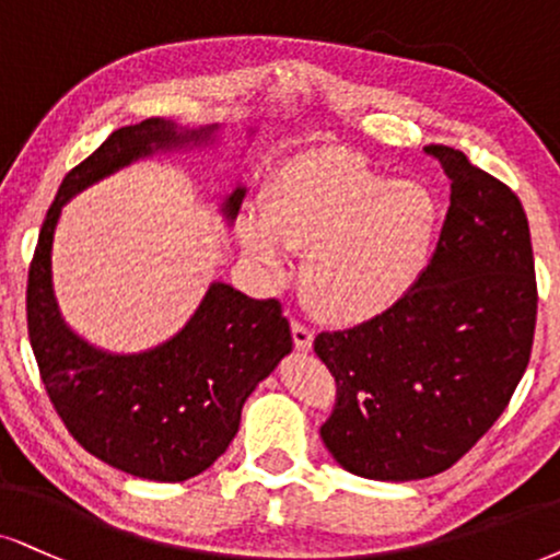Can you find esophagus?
Masks as SVG:
<instances>
[{"label":"esophagus","instance_id":"obj_1","mask_svg":"<svg viewBox=\"0 0 560 560\" xmlns=\"http://www.w3.org/2000/svg\"><path fill=\"white\" fill-rule=\"evenodd\" d=\"M292 338H294V346L300 351H310L313 349V330L307 328V325L300 323V320H292Z\"/></svg>","mask_w":560,"mask_h":560}]
</instances>
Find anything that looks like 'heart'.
I'll use <instances>...</instances> for the list:
<instances>
[{"instance_id": "b5f03b06", "label": "heart", "mask_w": 560, "mask_h": 560, "mask_svg": "<svg viewBox=\"0 0 560 560\" xmlns=\"http://www.w3.org/2000/svg\"><path fill=\"white\" fill-rule=\"evenodd\" d=\"M439 207L419 180H393L353 154L307 152L268 183L264 207L245 209L237 235L268 273L307 247L302 284L332 320H366L408 294L429 264Z\"/></svg>"}]
</instances>
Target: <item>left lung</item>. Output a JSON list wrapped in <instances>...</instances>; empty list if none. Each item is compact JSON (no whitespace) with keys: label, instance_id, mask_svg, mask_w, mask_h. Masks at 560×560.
Returning a JSON list of instances; mask_svg holds the SVG:
<instances>
[{"label":"left lung","instance_id":"1","mask_svg":"<svg viewBox=\"0 0 560 560\" xmlns=\"http://www.w3.org/2000/svg\"><path fill=\"white\" fill-rule=\"evenodd\" d=\"M423 150L450 178L429 266L390 310L315 338L336 377L323 444L353 476L395 483L452 468L493 427L527 370L537 317L520 198L459 150Z\"/></svg>","mask_w":560,"mask_h":560}]
</instances>
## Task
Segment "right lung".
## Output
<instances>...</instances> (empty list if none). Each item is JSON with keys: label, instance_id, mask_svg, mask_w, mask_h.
<instances>
[{"label": "right lung", "instance_id": "add662e5", "mask_svg": "<svg viewBox=\"0 0 560 560\" xmlns=\"http://www.w3.org/2000/svg\"><path fill=\"white\" fill-rule=\"evenodd\" d=\"M219 126L180 129L165 118L124 126L69 170L27 273V332L56 413L77 442L129 476L180 483L214 465L240 429L247 395L292 351L276 300H250L214 281L190 320L141 353H108L63 323L54 294L51 247L63 203L105 175L154 152L201 147ZM245 188L224 201L235 219Z\"/></svg>", "mask_w": 560, "mask_h": 560}]
</instances>
